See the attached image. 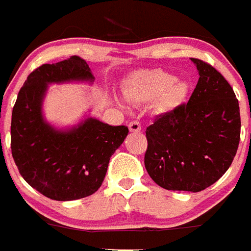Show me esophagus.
I'll use <instances>...</instances> for the list:
<instances>
[{"mask_svg":"<svg viewBox=\"0 0 251 251\" xmlns=\"http://www.w3.org/2000/svg\"><path fill=\"white\" fill-rule=\"evenodd\" d=\"M128 127H129L130 132H133V133H138V132H140V130H142V126H140L139 122H137V121L130 122Z\"/></svg>","mask_w":251,"mask_h":251,"instance_id":"1","label":"esophagus"}]
</instances>
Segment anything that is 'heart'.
<instances>
[{"label": "heart", "instance_id": "heart-1", "mask_svg": "<svg viewBox=\"0 0 251 251\" xmlns=\"http://www.w3.org/2000/svg\"><path fill=\"white\" fill-rule=\"evenodd\" d=\"M122 94L133 103H148L156 100L159 112H169L183 103L190 94V83L161 69L132 73L122 83Z\"/></svg>", "mask_w": 251, "mask_h": 251}]
</instances>
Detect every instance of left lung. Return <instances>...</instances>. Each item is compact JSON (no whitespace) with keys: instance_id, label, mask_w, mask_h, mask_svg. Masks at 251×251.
<instances>
[{"instance_id":"8db88e82","label":"left lung","mask_w":251,"mask_h":251,"mask_svg":"<svg viewBox=\"0 0 251 251\" xmlns=\"http://www.w3.org/2000/svg\"><path fill=\"white\" fill-rule=\"evenodd\" d=\"M199 82L187 104L164 113L147 128L144 165L165 190L200 192L229 169L240 140L239 103L213 66L191 58Z\"/></svg>"}]
</instances>
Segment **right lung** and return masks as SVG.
Returning <instances> with one entry per match:
<instances>
[{"mask_svg":"<svg viewBox=\"0 0 251 251\" xmlns=\"http://www.w3.org/2000/svg\"><path fill=\"white\" fill-rule=\"evenodd\" d=\"M95 76L80 56L35 69L21 88L12 111L11 149L22 177L45 197L73 201L101 187L109 159L128 135L126 126H109L86 116L71 127L50 124L43 113L49 85L83 82Z\"/></svg>","mask_w":251,"mask_h":251,"instance_id":"1","label":"right lung"}]
</instances>
